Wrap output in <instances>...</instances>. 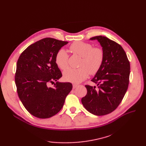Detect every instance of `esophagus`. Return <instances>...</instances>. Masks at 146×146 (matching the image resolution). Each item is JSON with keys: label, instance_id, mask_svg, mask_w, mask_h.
<instances>
[{"label": "esophagus", "instance_id": "obj_1", "mask_svg": "<svg viewBox=\"0 0 146 146\" xmlns=\"http://www.w3.org/2000/svg\"><path fill=\"white\" fill-rule=\"evenodd\" d=\"M78 86V85H77V84H73V88H74V89H75V88H76Z\"/></svg>", "mask_w": 146, "mask_h": 146}]
</instances>
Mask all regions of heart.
Wrapping results in <instances>:
<instances>
[{"label": "heart", "instance_id": "1", "mask_svg": "<svg viewBox=\"0 0 146 146\" xmlns=\"http://www.w3.org/2000/svg\"><path fill=\"white\" fill-rule=\"evenodd\" d=\"M70 49L74 54L82 57L78 69L69 68L63 73V78L66 82L78 83L91 75L98 73L104 61V51L100 47H93L90 42L78 41L70 46ZM55 63L61 70H65L69 66V55L63 48L57 52Z\"/></svg>", "mask_w": 146, "mask_h": 146}]
</instances>
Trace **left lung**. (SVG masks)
I'll list each match as a JSON object with an SVG mask.
<instances>
[{
  "mask_svg": "<svg viewBox=\"0 0 146 146\" xmlns=\"http://www.w3.org/2000/svg\"><path fill=\"white\" fill-rule=\"evenodd\" d=\"M104 51V61L99 71L92 79L96 86L85 85L86 95L82 99L88 111L97 116L113 112L121 104L129 83L130 65L126 53L121 45L107 37L97 36Z\"/></svg>",
  "mask_w": 146,
  "mask_h": 146,
  "instance_id": "1",
  "label": "left lung"
}]
</instances>
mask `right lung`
Here are the masks:
<instances>
[{
	"label": "right lung",
	"mask_w": 146,
	"mask_h": 146,
	"mask_svg": "<svg viewBox=\"0 0 146 146\" xmlns=\"http://www.w3.org/2000/svg\"><path fill=\"white\" fill-rule=\"evenodd\" d=\"M68 43L52 38L42 39L29 46L17 60V94L25 109L35 117L46 119L55 115L72 89V83L57 82L62 74L55 63V55ZM50 83H54V87L48 86Z\"/></svg>",
	"instance_id": "right-lung-1"
}]
</instances>
